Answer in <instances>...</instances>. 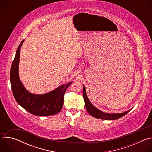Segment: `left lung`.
Segmentation results:
<instances>
[{
    "mask_svg": "<svg viewBox=\"0 0 152 152\" xmlns=\"http://www.w3.org/2000/svg\"><path fill=\"white\" fill-rule=\"evenodd\" d=\"M83 97L85 101V105L86 111L88 113L93 117L102 119V120H117L119 118H121L125 115L127 113H129L131 110H129L126 112L122 113H117V114H110V113H103V111L99 110L89 100L87 95L86 93V90L85 86L83 85Z\"/></svg>",
    "mask_w": 152,
    "mask_h": 152,
    "instance_id": "obj_1",
    "label": "left lung"
}]
</instances>
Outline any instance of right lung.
Instances as JSON below:
<instances>
[{"mask_svg": "<svg viewBox=\"0 0 152 152\" xmlns=\"http://www.w3.org/2000/svg\"><path fill=\"white\" fill-rule=\"evenodd\" d=\"M24 39L18 46L10 72V81L14 97L19 105L29 113L37 116H49L58 113L64 103V96L72 82L64 84L54 90L43 94L28 91L21 82L18 75L20 49Z\"/></svg>", "mask_w": 152, "mask_h": 152, "instance_id": "right-lung-1", "label": "right lung"}]
</instances>
